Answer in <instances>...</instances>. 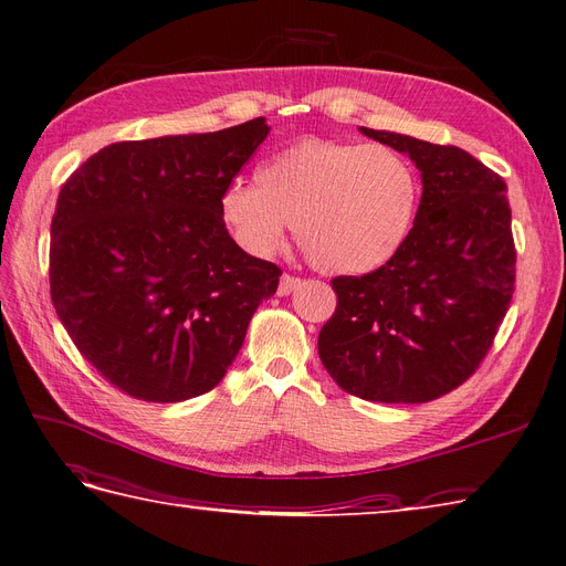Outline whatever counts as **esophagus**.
Returning <instances> with one entry per match:
<instances>
[{
    "label": "esophagus",
    "mask_w": 566,
    "mask_h": 566,
    "mask_svg": "<svg viewBox=\"0 0 566 566\" xmlns=\"http://www.w3.org/2000/svg\"><path fill=\"white\" fill-rule=\"evenodd\" d=\"M301 286V277H293V275H282L280 286H277V296H289L291 291H296Z\"/></svg>",
    "instance_id": "1"
}]
</instances>
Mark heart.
I'll use <instances>...</instances> for the list:
<instances>
[{
	"mask_svg": "<svg viewBox=\"0 0 566 566\" xmlns=\"http://www.w3.org/2000/svg\"><path fill=\"white\" fill-rule=\"evenodd\" d=\"M256 182L231 180L219 217L240 248L273 256L293 233L326 275H360L386 263L419 208V178L381 143L303 138L263 159Z\"/></svg>",
	"mask_w": 566,
	"mask_h": 566,
	"instance_id": "heart-1",
	"label": "heart"
}]
</instances>
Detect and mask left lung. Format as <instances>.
Here are the masks:
<instances>
[{"mask_svg": "<svg viewBox=\"0 0 566 566\" xmlns=\"http://www.w3.org/2000/svg\"><path fill=\"white\" fill-rule=\"evenodd\" d=\"M421 170L423 193L398 252L363 277H335L318 356L335 384L388 405L458 388L493 347L515 282L504 180L455 145L360 127Z\"/></svg>", "mask_w": 566, "mask_h": 566, "instance_id": "obj_1", "label": "left lung"}]
</instances>
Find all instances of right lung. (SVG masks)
<instances>
[{"instance_id": "add662e5", "label": "right lung", "mask_w": 566, "mask_h": 566, "mask_svg": "<svg viewBox=\"0 0 566 566\" xmlns=\"http://www.w3.org/2000/svg\"><path fill=\"white\" fill-rule=\"evenodd\" d=\"M270 127L113 143L62 185L51 296L78 352L147 402L212 390L282 270L242 252L219 196Z\"/></svg>"}]
</instances>
